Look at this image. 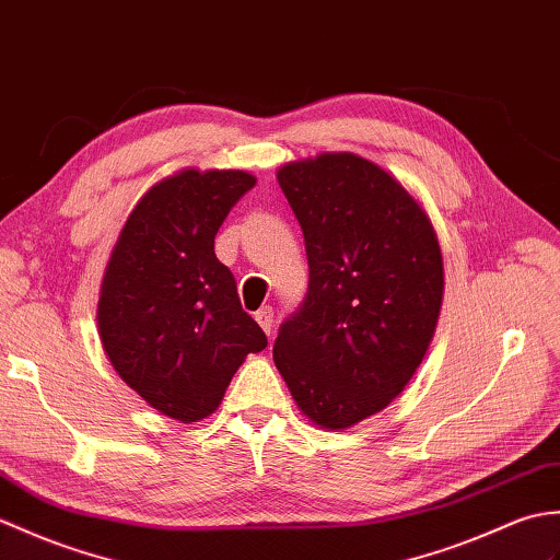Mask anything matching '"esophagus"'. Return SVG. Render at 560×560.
Listing matches in <instances>:
<instances>
[{"mask_svg":"<svg viewBox=\"0 0 560 560\" xmlns=\"http://www.w3.org/2000/svg\"><path fill=\"white\" fill-rule=\"evenodd\" d=\"M256 320H258V326L264 328V332L270 338V335H272V308H270V306L258 308V312H256Z\"/></svg>","mask_w":560,"mask_h":560,"instance_id":"1","label":"esophagus"}]
</instances>
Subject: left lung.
I'll return each instance as SVG.
<instances>
[{
	"instance_id": "left-lung-1",
	"label": "left lung",
	"mask_w": 560,
	"mask_h": 560,
	"mask_svg": "<svg viewBox=\"0 0 560 560\" xmlns=\"http://www.w3.org/2000/svg\"><path fill=\"white\" fill-rule=\"evenodd\" d=\"M278 182L304 234L308 288L272 359L308 419L347 429L400 395L429 350L439 240L405 186L354 153L290 163Z\"/></svg>"
}]
</instances>
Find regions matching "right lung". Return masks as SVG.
Masks as SVG:
<instances>
[{
	"instance_id": "obj_1",
	"label": "right lung",
	"mask_w": 560,
	"mask_h": 560,
	"mask_svg": "<svg viewBox=\"0 0 560 560\" xmlns=\"http://www.w3.org/2000/svg\"><path fill=\"white\" fill-rule=\"evenodd\" d=\"M254 184L242 170H184L155 184L105 270L97 326L112 366L184 424L213 415L244 357L268 345L215 256L222 220Z\"/></svg>"
}]
</instances>
